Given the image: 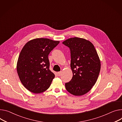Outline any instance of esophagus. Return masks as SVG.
Instances as JSON below:
<instances>
[{
  "instance_id": "1",
  "label": "esophagus",
  "mask_w": 122,
  "mask_h": 122,
  "mask_svg": "<svg viewBox=\"0 0 122 122\" xmlns=\"http://www.w3.org/2000/svg\"><path fill=\"white\" fill-rule=\"evenodd\" d=\"M61 72H58L57 73V75H58L59 76H60L61 75Z\"/></svg>"
}]
</instances>
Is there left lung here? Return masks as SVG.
Masks as SVG:
<instances>
[{"label": "left lung", "mask_w": 122, "mask_h": 122, "mask_svg": "<svg viewBox=\"0 0 122 122\" xmlns=\"http://www.w3.org/2000/svg\"><path fill=\"white\" fill-rule=\"evenodd\" d=\"M62 43L70 50L73 75L69 82L65 83V88L73 95H83L91 90L98 78L101 69L98 55L94 46L86 39L72 37Z\"/></svg>", "instance_id": "1"}]
</instances>
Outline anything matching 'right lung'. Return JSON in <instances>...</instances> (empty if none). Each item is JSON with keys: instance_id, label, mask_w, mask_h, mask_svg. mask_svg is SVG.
Wrapping results in <instances>:
<instances>
[{"instance_id": "right-lung-1", "label": "right lung", "mask_w": 122, "mask_h": 122, "mask_svg": "<svg viewBox=\"0 0 122 122\" xmlns=\"http://www.w3.org/2000/svg\"><path fill=\"white\" fill-rule=\"evenodd\" d=\"M60 43L49 39L37 38L27 42L17 60L18 75L24 86L34 93L48 89L55 78L49 69L48 55Z\"/></svg>"}]
</instances>
